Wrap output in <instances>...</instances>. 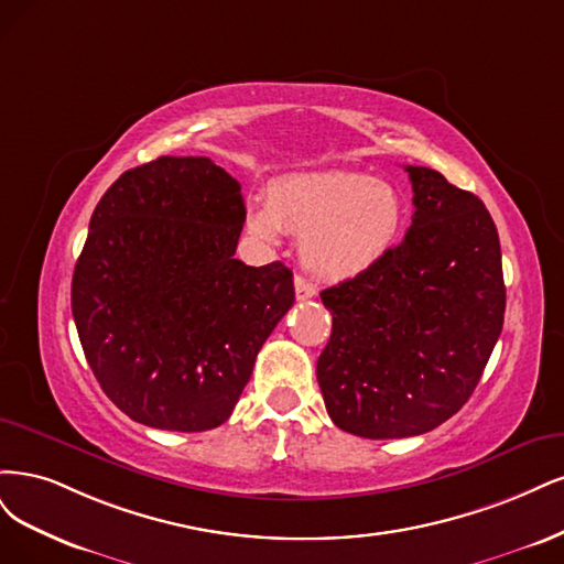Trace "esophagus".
I'll use <instances>...</instances> for the list:
<instances>
[{"label": "esophagus", "instance_id": "esophagus-1", "mask_svg": "<svg viewBox=\"0 0 564 564\" xmlns=\"http://www.w3.org/2000/svg\"><path fill=\"white\" fill-rule=\"evenodd\" d=\"M316 285L312 283V281H306L304 276H295V295H297V300H312V297H316Z\"/></svg>", "mask_w": 564, "mask_h": 564}]
</instances>
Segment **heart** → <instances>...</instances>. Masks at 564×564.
<instances>
[{
    "label": "heart",
    "instance_id": "obj_1",
    "mask_svg": "<svg viewBox=\"0 0 564 564\" xmlns=\"http://www.w3.org/2000/svg\"><path fill=\"white\" fill-rule=\"evenodd\" d=\"M408 223L405 198L387 180L351 171L288 175L267 204L250 206L246 227L264 243L302 236L300 258L323 281H351L389 258Z\"/></svg>",
    "mask_w": 564,
    "mask_h": 564
}]
</instances>
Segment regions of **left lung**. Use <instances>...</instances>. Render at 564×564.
I'll return each mask as SVG.
<instances>
[{
	"label": "left lung",
	"mask_w": 564,
	"mask_h": 564,
	"mask_svg": "<svg viewBox=\"0 0 564 564\" xmlns=\"http://www.w3.org/2000/svg\"><path fill=\"white\" fill-rule=\"evenodd\" d=\"M412 225L384 262L325 288L333 333L316 362L330 420L360 438H410L447 422L501 335L499 234L476 194L405 166Z\"/></svg>",
	"instance_id": "1"
}]
</instances>
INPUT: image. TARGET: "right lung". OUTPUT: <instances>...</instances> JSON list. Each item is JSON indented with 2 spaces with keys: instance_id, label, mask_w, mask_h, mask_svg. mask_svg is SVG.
Here are the masks:
<instances>
[{
  "instance_id": "right-lung-1",
  "label": "right lung",
  "mask_w": 564,
  "mask_h": 564,
  "mask_svg": "<svg viewBox=\"0 0 564 564\" xmlns=\"http://www.w3.org/2000/svg\"><path fill=\"white\" fill-rule=\"evenodd\" d=\"M241 185L208 156L126 171L90 215L72 316L107 398L163 431L220 426L295 302L281 262L234 260Z\"/></svg>"
}]
</instances>
